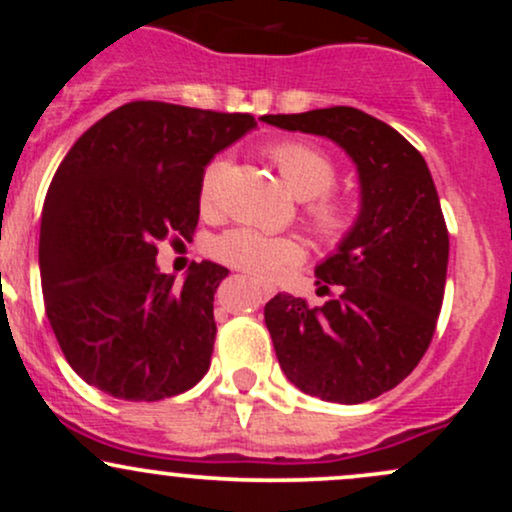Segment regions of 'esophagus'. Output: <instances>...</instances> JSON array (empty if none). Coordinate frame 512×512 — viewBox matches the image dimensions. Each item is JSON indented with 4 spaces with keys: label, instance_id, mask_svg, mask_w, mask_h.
<instances>
[{
    "label": "esophagus",
    "instance_id": "1",
    "mask_svg": "<svg viewBox=\"0 0 512 512\" xmlns=\"http://www.w3.org/2000/svg\"><path fill=\"white\" fill-rule=\"evenodd\" d=\"M260 291H262V296H264V298L274 296V289H272V286H267V284H264V286H260Z\"/></svg>",
    "mask_w": 512,
    "mask_h": 512
}]
</instances>
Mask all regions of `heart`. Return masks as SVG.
Masks as SVG:
<instances>
[{
    "instance_id": "obj_1",
    "label": "heart",
    "mask_w": 512,
    "mask_h": 512,
    "mask_svg": "<svg viewBox=\"0 0 512 512\" xmlns=\"http://www.w3.org/2000/svg\"><path fill=\"white\" fill-rule=\"evenodd\" d=\"M269 158L279 168L286 187L298 199H310L305 214L310 226L320 238L339 240L351 228V209L344 199L330 195L337 178L334 161L317 146L298 139H286L269 146ZM228 163L223 158L211 161L204 168L199 182V209L204 214H216L221 199L223 175ZM214 255L231 267L245 269L257 276H272L286 264L301 260L303 250L293 238L262 236L252 228H233L214 243Z\"/></svg>"
}]
</instances>
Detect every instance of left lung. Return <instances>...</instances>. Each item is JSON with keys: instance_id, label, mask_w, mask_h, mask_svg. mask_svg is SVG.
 Returning <instances> with one entry per match:
<instances>
[{"instance_id": "1", "label": "left lung", "mask_w": 512, "mask_h": 512, "mask_svg": "<svg viewBox=\"0 0 512 512\" xmlns=\"http://www.w3.org/2000/svg\"><path fill=\"white\" fill-rule=\"evenodd\" d=\"M262 120L332 139L356 163L358 219L315 267L317 286H337V296L313 308L276 293L264 322L298 390L325 402H368L419 366L436 332L450 240L431 170L397 129L349 105Z\"/></svg>"}]
</instances>
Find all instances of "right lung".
<instances>
[{"instance_id": "obj_1", "label": "right lung", "mask_w": 512, "mask_h": 512, "mask_svg": "<svg viewBox=\"0 0 512 512\" xmlns=\"http://www.w3.org/2000/svg\"><path fill=\"white\" fill-rule=\"evenodd\" d=\"M255 127L248 113L134 101L64 156L40 219V281L62 354L88 385L158 402L204 378L228 269L192 262L175 286L158 272V243L195 233L204 168Z\"/></svg>"}]
</instances>
